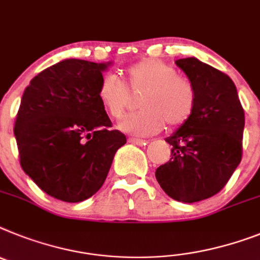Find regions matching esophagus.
<instances>
[{"label": "esophagus", "mask_w": 260, "mask_h": 260, "mask_svg": "<svg viewBox=\"0 0 260 260\" xmlns=\"http://www.w3.org/2000/svg\"><path fill=\"white\" fill-rule=\"evenodd\" d=\"M128 142H130V143H134V145H138V146H146L148 143V142L145 141V139H138V138H128Z\"/></svg>", "instance_id": "esophagus-1"}]
</instances>
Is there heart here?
I'll return each instance as SVG.
<instances>
[{"mask_svg":"<svg viewBox=\"0 0 260 260\" xmlns=\"http://www.w3.org/2000/svg\"><path fill=\"white\" fill-rule=\"evenodd\" d=\"M142 92L141 110L127 115L118 123L122 132L138 137L159 133L167 123L179 127L192 117L196 106L193 84L179 76L171 66L157 59H142L126 71L125 84L114 75H105L100 81L97 97L106 113L121 118L128 106V93Z\"/></svg>","mask_w":260,"mask_h":260,"instance_id":"heart-1","label":"heart"}]
</instances>
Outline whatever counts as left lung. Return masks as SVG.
Masks as SVG:
<instances>
[{
    "mask_svg": "<svg viewBox=\"0 0 260 260\" xmlns=\"http://www.w3.org/2000/svg\"><path fill=\"white\" fill-rule=\"evenodd\" d=\"M175 63L193 84L196 106L166 138L172 146L171 159L155 176L171 199L190 204L218 193L241 163L245 112L228 75L196 57Z\"/></svg>",
    "mask_w": 260,
    "mask_h": 260,
    "instance_id": "8db88e82",
    "label": "left lung"
}]
</instances>
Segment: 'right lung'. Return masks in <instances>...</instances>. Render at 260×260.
<instances>
[{
	"label": "right lung",
	"mask_w": 260,
	"mask_h": 260,
	"mask_svg": "<svg viewBox=\"0 0 260 260\" xmlns=\"http://www.w3.org/2000/svg\"><path fill=\"white\" fill-rule=\"evenodd\" d=\"M110 63L66 59L24 89L14 135L22 170L43 192L66 203L89 199L103 187L125 134L97 97Z\"/></svg>",
	"instance_id": "obj_1"
}]
</instances>
